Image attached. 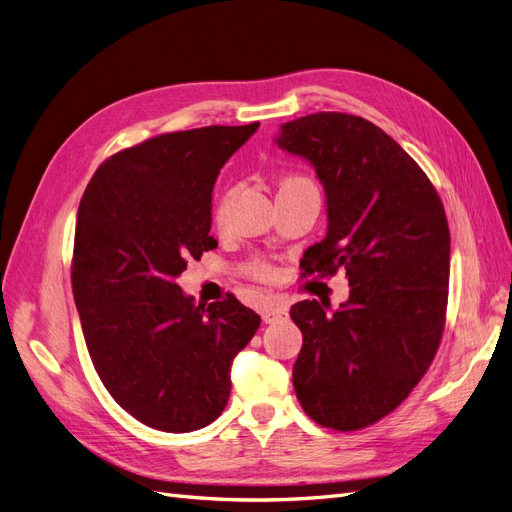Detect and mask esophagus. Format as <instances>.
<instances>
[{"instance_id":"esophagus-1","label":"esophagus","mask_w":512,"mask_h":512,"mask_svg":"<svg viewBox=\"0 0 512 512\" xmlns=\"http://www.w3.org/2000/svg\"><path fill=\"white\" fill-rule=\"evenodd\" d=\"M286 314H288V307L284 303H277V301H269V303L262 305V309H260V316L267 324L277 322L280 318H284Z\"/></svg>"}]
</instances>
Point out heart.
<instances>
[{
  "label": "heart",
  "mask_w": 512,
  "mask_h": 512,
  "mask_svg": "<svg viewBox=\"0 0 512 512\" xmlns=\"http://www.w3.org/2000/svg\"><path fill=\"white\" fill-rule=\"evenodd\" d=\"M303 185H309V179L305 177H299V175H288L280 181V192H286V190H294V188H303ZM230 190L224 192L218 200V207H215V220L222 222L224 215H226V207H228V200H230ZM247 273L254 275V277H260V280H267V277L273 275V267L269 265V262H262V260H252L250 265H247Z\"/></svg>",
  "instance_id": "b5f03b06"
}]
</instances>
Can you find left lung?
Wrapping results in <instances>:
<instances>
[{"label": "left lung", "mask_w": 512, "mask_h": 512, "mask_svg": "<svg viewBox=\"0 0 512 512\" xmlns=\"http://www.w3.org/2000/svg\"><path fill=\"white\" fill-rule=\"evenodd\" d=\"M277 147L314 166L327 194V237L303 254L307 275L346 271L335 312L299 301L292 384L322 427L378 423L421 382L446 322L451 232L442 200L408 153L374 123L314 113L284 123Z\"/></svg>", "instance_id": "1"}]
</instances>
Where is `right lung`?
<instances>
[{"label": "right lung", "instance_id": "1", "mask_svg": "<svg viewBox=\"0 0 512 512\" xmlns=\"http://www.w3.org/2000/svg\"><path fill=\"white\" fill-rule=\"evenodd\" d=\"M260 123L153 136L100 164L76 215L72 292L106 391L136 421L196 431L222 414L232 359L260 327L235 294L185 297L188 260L218 247L211 192Z\"/></svg>", "mask_w": 512, "mask_h": 512}]
</instances>
